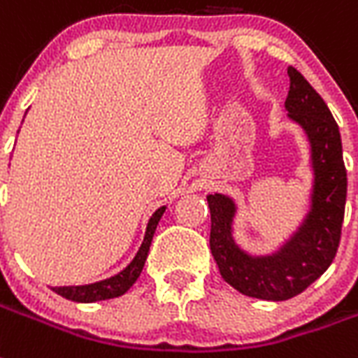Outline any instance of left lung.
Listing matches in <instances>:
<instances>
[{
    "instance_id": "8db88e82",
    "label": "left lung",
    "mask_w": 358,
    "mask_h": 358,
    "mask_svg": "<svg viewBox=\"0 0 358 358\" xmlns=\"http://www.w3.org/2000/svg\"><path fill=\"white\" fill-rule=\"evenodd\" d=\"M289 91L285 110L312 143L315 190L312 210L295 239L273 257H252L231 239L234 201L209 194L213 257L222 278L243 295L265 301H285L303 293L332 263L342 237L348 171L342 157L340 130L331 110L297 69L287 66Z\"/></svg>"
}]
</instances>
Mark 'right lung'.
<instances>
[{"label":"right lung","mask_w":358,"mask_h":358,"mask_svg":"<svg viewBox=\"0 0 358 358\" xmlns=\"http://www.w3.org/2000/svg\"><path fill=\"white\" fill-rule=\"evenodd\" d=\"M166 210V207H160V209L155 210V215L151 217L148 224V231H145V239L141 243L140 250L136 254V257L132 259L129 267L121 271L119 274L112 276V278L102 280V282H96V284L90 285H65V287H52L57 295L69 299V301H74V303H95V301H106V299H113L123 295L124 292H129L132 284H134L138 276L141 274V268L145 265V259H148L149 246H151V241H153L155 229H157V224H159L162 213Z\"/></svg>","instance_id":"right-lung-1"}]
</instances>
